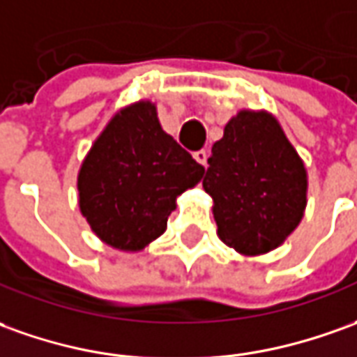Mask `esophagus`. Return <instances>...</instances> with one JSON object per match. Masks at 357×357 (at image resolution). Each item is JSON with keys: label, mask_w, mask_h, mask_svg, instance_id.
<instances>
[{"label": "esophagus", "mask_w": 357, "mask_h": 357, "mask_svg": "<svg viewBox=\"0 0 357 357\" xmlns=\"http://www.w3.org/2000/svg\"><path fill=\"white\" fill-rule=\"evenodd\" d=\"M192 157L200 165H206V161H208V151H206V149H198V151H194Z\"/></svg>", "instance_id": "obj_1"}]
</instances>
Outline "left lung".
<instances>
[{
  "label": "left lung",
  "mask_w": 357,
  "mask_h": 357,
  "mask_svg": "<svg viewBox=\"0 0 357 357\" xmlns=\"http://www.w3.org/2000/svg\"><path fill=\"white\" fill-rule=\"evenodd\" d=\"M204 190L218 237L243 257L278 249L305 215L309 176L272 112L241 108L211 146Z\"/></svg>",
  "instance_id": "left-lung-1"
}]
</instances>
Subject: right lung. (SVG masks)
I'll return each mask as SVG.
<instances>
[{
    "label": "right lung",
    "mask_w": 357,
    "mask_h": 357,
    "mask_svg": "<svg viewBox=\"0 0 357 357\" xmlns=\"http://www.w3.org/2000/svg\"><path fill=\"white\" fill-rule=\"evenodd\" d=\"M202 176V165L163 130L157 105L142 99L116 110L93 142L77 173V204L105 245L139 252Z\"/></svg>",
    "instance_id": "obj_1"
}]
</instances>
